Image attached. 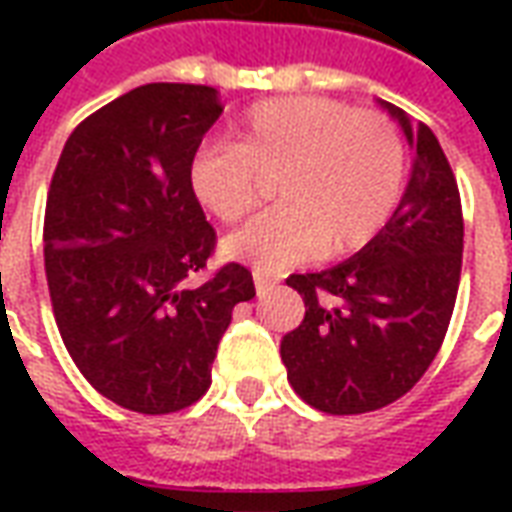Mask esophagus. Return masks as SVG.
Segmentation results:
<instances>
[{"label": "esophagus", "mask_w": 512, "mask_h": 512, "mask_svg": "<svg viewBox=\"0 0 512 512\" xmlns=\"http://www.w3.org/2000/svg\"><path fill=\"white\" fill-rule=\"evenodd\" d=\"M277 285V279L268 277V274H263V271H255V290L257 296H263V293H268V290Z\"/></svg>", "instance_id": "34e87169"}]
</instances>
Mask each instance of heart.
<instances>
[{
  "mask_svg": "<svg viewBox=\"0 0 512 512\" xmlns=\"http://www.w3.org/2000/svg\"><path fill=\"white\" fill-rule=\"evenodd\" d=\"M408 153L395 120L321 95L252 106L233 142H208L189 161V186L213 219L233 224L277 179L279 200L227 238V255L279 271L370 244L406 189Z\"/></svg>",
  "mask_w": 512,
  "mask_h": 512,
  "instance_id": "heart-1",
  "label": "heart"
}]
</instances>
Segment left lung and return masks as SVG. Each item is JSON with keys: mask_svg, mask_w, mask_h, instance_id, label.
Returning a JSON list of instances; mask_svg holds the SVG:
<instances>
[{"mask_svg": "<svg viewBox=\"0 0 512 512\" xmlns=\"http://www.w3.org/2000/svg\"><path fill=\"white\" fill-rule=\"evenodd\" d=\"M414 147L403 200L370 244L340 266L293 274L304 321L279 354L296 395L326 414H365L403 397L439 354L458 296L463 213L439 139L381 101Z\"/></svg>", "mask_w": 512, "mask_h": 512, "instance_id": "left-lung-1", "label": "left lung"}]
</instances>
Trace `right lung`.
Instances as JSON below:
<instances>
[{"label":"right lung","mask_w":512,"mask_h":512,"mask_svg":"<svg viewBox=\"0 0 512 512\" xmlns=\"http://www.w3.org/2000/svg\"><path fill=\"white\" fill-rule=\"evenodd\" d=\"M219 115L213 87L142 84L73 128L51 178L43 260L54 321L82 376L136 414L197 403L233 307L255 296L241 263L186 288L216 249L189 161Z\"/></svg>","instance_id":"right-lung-1"}]
</instances>
